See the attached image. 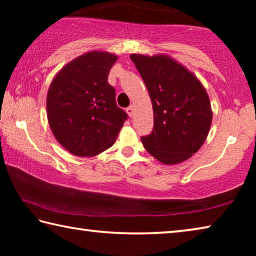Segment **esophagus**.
I'll use <instances>...</instances> for the list:
<instances>
[{
	"mask_svg": "<svg viewBox=\"0 0 256 256\" xmlns=\"http://www.w3.org/2000/svg\"><path fill=\"white\" fill-rule=\"evenodd\" d=\"M126 112L128 114L130 118H133L134 115V106H130L126 108Z\"/></svg>",
	"mask_w": 256,
	"mask_h": 256,
	"instance_id": "34e87169",
	"label": "esophagus"
}]
</instances>
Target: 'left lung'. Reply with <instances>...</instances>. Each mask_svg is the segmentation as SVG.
<instances>
[{
    "label": "left lung",
    "mask_w": 256,
    "mask_h": 256,
    "mask_svg": "<svg viewBox=\"0 0 256 256\" xmlns=\"http://www.w3.org/2000/svg\"><path fill=\"white\" fill-rule=\"evenodd\" d=\"M154 110V131L141 138L144 149L164 164L183 162L209 134L212 110L200 80L168 55L131 54Z\"/></svg>",
    "instance_id": "left-lung-1"
}]
</instances>
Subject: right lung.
<instances>
[{"mask_svg":"<svg viewBox=\"0 0 256 256\" xmlns=\"http://www.w3.org/2000/svg\"><path fill=\"white\" fill-rule=\"evenodd\" d=\"M116 60L107 52H88L64 66L50 82L47 120L56 140L72 154L94 157L105 151L128 118L107 81Z\"/></svg>","mask_w":256,"mask_h":256,"instance_id":"1","label":"right lung"}]
</instances>
